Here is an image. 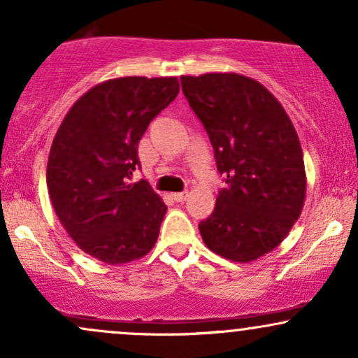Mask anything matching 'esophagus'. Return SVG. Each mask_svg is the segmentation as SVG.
<instances>
[{
    "label": "esophagus",
    "instance_id": "esophagus-1",
    "mask_svg": "<svg viewBox=\"0 0 358 358\" xmlns=\"http://www.w3.org/2000/svg\"><path fill=\"white\" fill-rule=\"evenodd\" d=\"M188 196V192H176V193H171V199L175 200V202H183V200H187Z\"/></svg>",
    "mask_w": 358,
    "mask_h": 358
}]
</instances>
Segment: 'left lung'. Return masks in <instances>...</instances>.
Returning <instances> with one entry per match:
<instances>
[{
    "instance_id": "8db88e82",
    "label": "left lung",
    "mask_w": 358,
    "mask_h": 358,
    "mask_svg": "<svg viewBox=\"0 0 358 358\" xmlns=\"http://www.w3.org/2000/svg\"><path fill=\"white\" fill-rule=\"evenodd\" d=\"M180 79L227 183L212 215L199 224L202 239L229 261H256L278 248L301 215L306 173L296 129L281 102L250 77Z\"/></svg>"
}]
</instances>
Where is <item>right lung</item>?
Here are the masks:
<instances>
[{
    "instance_id": "obj_1",
    "label": "right lung",
    "mask_w": 358,
    "mask_h": 358,
    "mask_svg": "<svg viewBox=\"0 0 358 358\" xmlns=\"http://www.w3.org/2000/svg\"><path fill=\"white\" fill-rule=\"evenodd\" d=\"M178 92L176 77L101 82L76 101L53 138V208L76 244L106 264L141 259L158 239L166 205L145 180H127L139 165V139Z\"/></svg>"
}]
</instances>
